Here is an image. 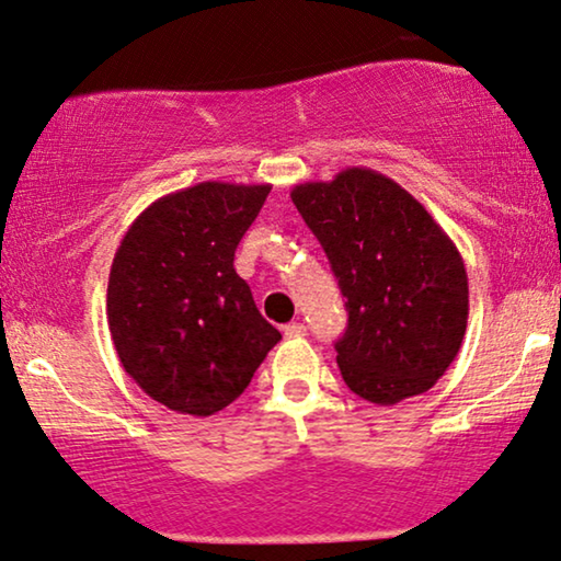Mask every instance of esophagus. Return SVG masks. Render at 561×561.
<instances>
[{
	"mask_svg": "<svg viewBox=\"0 0 561 561\" xmlns=\"http://www.w3.org/2000/svg\"><path fill=\"white\" fill-rule=\"evenodd\" d=\"M308 333V325L305 323H287L285 325V335L287 339H300V335Z\"/></svg>",
	"mask_w": 561,
	"mask_h": 561,
	"instance_id": "1",
	"label": "esophagus"
}]
</instances>
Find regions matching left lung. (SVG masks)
I'll use <instances>...</instances> for the list:
<instances>
[{"mask_svg":"<svg viewBox=\"0 0 561 561\" xmlns=\"http://www.w3.org/2000/svg\"><path fill=\"white\" fill-rule=\"evenodd\" d=\"M346 297L343 382L375 405L428 392L465 341L469 282L444 228L394 179L351 167L289 192Z\"/></svg>","mask_w":561,"mask_h":561,"instance_id":"obj_1","label":"left lung"}]
</instances>
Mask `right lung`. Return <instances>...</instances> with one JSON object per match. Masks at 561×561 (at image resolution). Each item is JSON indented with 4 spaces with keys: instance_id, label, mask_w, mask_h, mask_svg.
<instances>
[{
    "instance_id": "add662e5",
    "label": "right lung",
    "mask_w": 561,
    "mask_h": 561,
    "mask_svg": "<svg viewBox=\"0 0 561 561\" xmlns=\"http://www.w3.org/2000/svg\"><path fill=\"white\" fill-rule=\"evenodd\" d=\"M272 184L199 182L133 220L107 282V325L123 369L148 398L213 415L245 387L282 333L233 268Z\"/></svg>"
}]
</instances>
